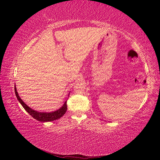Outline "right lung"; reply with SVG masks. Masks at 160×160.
<instances>
[{"label": "right lung", "instance_id": "1", "mask_svg": "<svg viewBox=\"0 0 160 160\" xmlns=\"http://www.w3.org/2000/svg\"><path fill=\"white\" fill-rule=\"evenodd\" d=\"M15 92L19 102L22 104V106L23 107V108L25 109V111H27V112H28V113H29V115H31L34 118L37 119V120L39 121H41V122H48V121H53L56 120V119L60 118L65 114V113H66L67 111V104H66L67 101H66L63 106H62L60 109H58L56 111H54V112H37V111H35L34 109H31L30 107H28V105H27L22 100L20 96H19L15 86Z\"/></svg>", "mask_w": 160, "mask_h": 160}]
</instances>
